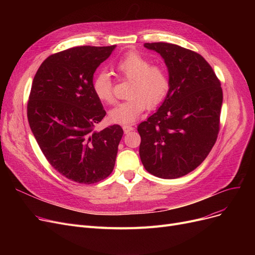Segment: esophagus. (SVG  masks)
<instances>
[{
    "label": "esophagus",
    "mask_w": 255,
    "mask_h": 255,
    "mask_svg": "<svg viewBox=\"0 0 255 255\" xmlns=\"http://www.w3.org/2000/svg\"><path fill=\"white\" fill-rule=\"evenodd\" d=\"M123 130L125 133H129L130 131L133 130V127L131 125H123Z\"/></svg>",
    "instance_id": "1"
}]
</instances>
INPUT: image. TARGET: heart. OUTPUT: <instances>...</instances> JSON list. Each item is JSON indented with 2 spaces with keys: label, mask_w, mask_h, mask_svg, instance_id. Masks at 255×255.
<instances>
[{
  "label": "heart",
  "mask_w": 255,
  "mask_h": 255,
  "mask_svg": "<svg viewBox=\"0 0 255 255\" xmlns=\"http://www.w3.org/2000/svg\"><path fill=\"white\" fill-rule=\"evenodd\" d=\"M118 73L131 80L126 101L115 105L109 112L113 123L130 124L149 107L156 106L165 97L169 87L166 71L137 52H129L115 65ZM92 88L97 98L107 104L115 101L114 85L111 75L106 71L98 72L93 78Z\"/></svg>",
  "instance_id": "heart-1"
}]
</instances>
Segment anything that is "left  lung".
I'll return each instance as SVG.
<instances>
[{
    "label": "left lung",
    "instance_id": "8db88e82",
    "mask_svg": "<svg viewBox=\"0 0 255 255\" xmlns=\"http://www.w3.org/2000/svg\"><path fill=\"white\" fill-rule=\"evenodd\" d=\"M143 46L164 60L169 87L159 109L137 126L140 160L152 175L177 179L202 163L216 142L221 85L209 63L195 51L165 42Z\"/></svg>",
    "mask_w": 255,
    "mask_h": 255
}]
</instances>
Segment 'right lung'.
<instances>
[{
    "mask_svg": "<svg viewBox=\"0 0 255 255\" xmlns=\"http://www.w3.org/2000/svg\"><path fill=\"white\" fill-rule=\"evenodd\" d=\"M112 46H77L49 56L33 79L28 120L51 166L74 182L109 177L123 136L120 125L94 130L106 115L93 91L94 73Z\"/></svg>",
    "mask_w": 255,
    "mask_h": 255,
    "instance_id": "1",
    "label": "right lung"
}]
</instances>
